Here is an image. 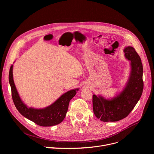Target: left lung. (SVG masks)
Returning a JSON list of instances; mask_svg holds the SVG:
<instances>
[{
  "label": "left lung",
  "instance_id": "obj_1",
  "mask_svg": "<svg viewBox=\"0 0 154 154\" xmlns=\"http://www.w3.org/2000/svg\"><path fill=\"white\" fill-rule=\"evenodd\" d=\"M125 57L130 61V72L123 90L111 99L94 94L93 108L95 116L103 122H115L127 117L140 100L143 90V68L141 58L135 49L127 46Z\"/></svg>",
  "mask_w": 154,
  "mask_h": 154
}]
</instances>
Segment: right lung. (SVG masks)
Returning a JSON list of instances; mask_svg holds the SVG:
<instances>
[{"instance_id":"1","label":"right lung","mask_w":154,"mask_h":154,"mask_svg":"<svg viewBox=\"0 0 154 154\" xmlns=\"http://www.w3.org/2000/svg\"><path fill=\"white\" fill-rule=\"evenodd\" d=\"M13 65L9 72V82L13 102L19 112L27 119L43 127H49L61 123L68 112L69 101L75 96L79 88L71 90L61 95L51 105L43 108L28 107L21 100L13 80Z\"/></svg>"}]
</instances>
